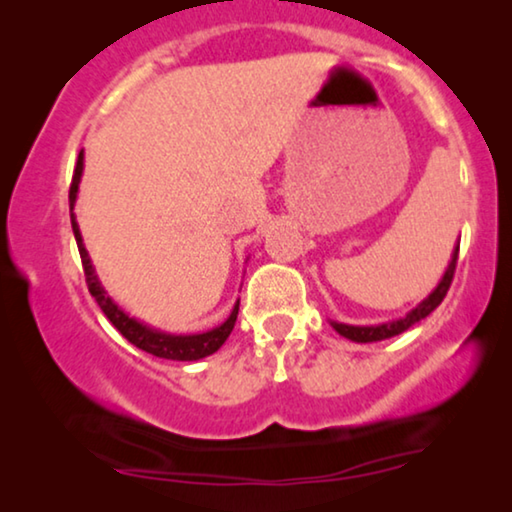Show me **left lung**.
Masks as SVG:
<instances>
[{
	"label": "left lung",
	"mask_w": 512,
	"mask_h": 512,
	"mask_svg": "<svg viewBox=\"0 0 512 512\" xmlns=\"http://www.w3.org/2000/svg\"><path fill=\"white\" fill-rule=\"evenodd\" d=\"M457 258H459V247L454 251L452 256V263L447 265L443 279H440V284L436 286V291L431 293L429 298L424 300L422 305L415 307L408 317L398 319V321H391V324H382V326H347V324H335L333 321V328L338 331L340 335H345V338L354 340V342H375V340H387V338H394V335L408 331L412 324H417V321H422L424 317H429V314L436 310V307L443 303V298L447 296V291H450V284L454 279V270H457Z\"/></svg>",
	"instance_id": "left-lung-1"
}]
</instances>
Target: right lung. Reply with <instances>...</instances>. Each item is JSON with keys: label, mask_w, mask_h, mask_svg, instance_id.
I'll list each match as a JSON object with an SVG mask.
<instances>
[{"label": "right lung", "mask_w": 512, "mask_h": 512, "mask_svg": "<svg viewBox=\"0 0 512 512\" xmlns=\"http://www.w3.org/2000/svg\"><path fill=\"white\" fill-rule=\"evenodd\" d=\"M81 170H83V151L79 153V160H76L72 184H69V207L72 209H74L76 191H79ZM72 228H74L76 244H79L83 275H86L90 296L97 300V305H100L104 317H107L111 324L118 328V333H121L125 340L132 342V345L139 349H144V352L160 356V359H172V361H198V359H202V356L214 354L216 349L226 342V338L230 335V331H233V326L237 321V310H240V303L235 305L233 314H230V317L223 321L219 328H214V331H207L200 335H167V333L153 331V328L139 324V321H135V319H130L128 314H125L123 310H118V307L111 303V298L104 293L100 282H97L93 263H90L86 247H83V240H81L79 226H76V221H74V214H72Z\"/></svg>", "instance_id": "right-lung-1"}]
</instances>
